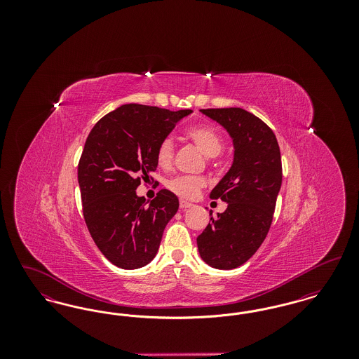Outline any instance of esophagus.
Here are the masks:
<instances>
[{
	"instance_id": "34e87169",
	"label": "esophagus",
	"mask_w": 359,
	"mask_h": 359,
	"mask_svg": "<svg viewBox=\"0 0 359 359\" xmlns=\"http://www.w3.org/2000/svg\"><path fill=\"white\" fill-rule=\"evenodd\" d=\"M192 203H189V202H186V201H180V208L182 210H187V208H191L192 207Z\"/></svg>"
}]
</instances>
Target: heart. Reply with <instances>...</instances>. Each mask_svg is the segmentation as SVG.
Returning a JSON list of instances; mask_svg holds the SVG:
<instances>
[{
    "instance_id": "1",
    "label": "heart",
    "mask_w": 359,
    "mask_h": 359,
    "mask_svg": "<svg viewBox=\"0 0 359 359\" xmlns=\"http://www.w3.org/2000/svg\"><path fill=\"white\" fill-rule=\"evenodd\" d=\"M187 137L195 144V147L207 156L214 157L221 154L223 149V138L214 128L196 126L187 132ZM157 164L163 168L171 165L173 160V142L171 138H164L156 149ZM205 186L203 179L196 176H176L168 180L167 187L173 194L182 198H194L199 189Z\"/></svg>"
}]
</instances>
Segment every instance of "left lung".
I'll list each match as a JSON object with an SVG mask.
<instances>
[{
	"mask_svg": "<svg viewBox=\"0 0 359 359\" xmlns=\"http://www.w3.org/2000/svg\"><path fill=\"white\" fill-rule=\"evenodd\" d=\"M233 138L234 158L230 170L210 194L227 208L212 218L196 238L199 255L217 269H234L253 256L266 237L283 168L277 138L272 129L241 107L202 109Z\"/></svg>",
	"mask_w": 359,
	"mask_h": 359,
	"instance_id": "8db88e82",
	"label": "left lung"
}]
</instances>
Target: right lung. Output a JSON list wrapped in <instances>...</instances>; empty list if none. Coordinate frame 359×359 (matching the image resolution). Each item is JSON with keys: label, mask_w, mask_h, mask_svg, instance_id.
Returning <instances> with one entry per match:
<instances>
[{"label": "right lung", "mask_w": 359, "mask_h": 359, "mask_svg": "<svg viewBox=\"0 0 359 359\" xmlns=\"http://www.w3.org/2000/svg\"><path fill=\"white\" fill-rule=\"evenodd\" d=\"M192 110L122 104L98 121L78 164L83 217L95 245L111 264L137 269L157 255L179 199L160 189L154 201L137 196L141 182L156 171V149Z\"/></svg>", "instance_id": "1"}]
</instances>
